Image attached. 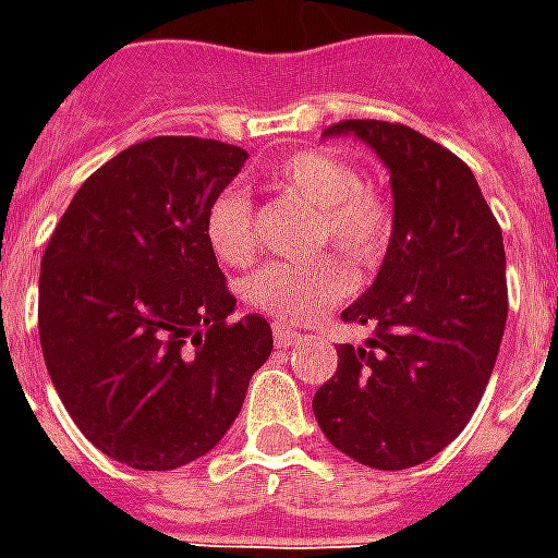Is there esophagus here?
Segmentation results:
<instances>
[{
    "label": "esophagus",
    "instance_id": "34e87169",
    "mask_svg": "<svg viewBox=\"0 0 558 558\" xmlns=\"http://www.w3.org/2000/svg\"><path fill=\"white\" fill-rule=\"evenodd\" d=\"M271 331H275V343H278V347H290V343H295V340H299V331L290 326H283V323H275V326H271Z\"/></svg>",
    "mask_w": 558,
    "mask_h": 558
}]
</instances>
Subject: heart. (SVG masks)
Segmentation results:
<instances>
[{
	"instance_id": "heart-1",
	"label": "heart",
	"mask_w": 558,
	"mask_h": 558,
	"mask_svg": "<svg viewBox=\"0 0 558 558\" xmlns=\"http://www.w3.org/2000/svg\"><path fill=\"white\" fill-rule=\"evenodd\" d=\"M271 187L316 208L314 244L331 242L352 263H376L391 239V211L362 187L359 170L331 151L307 148L280 160L268 172ZM211 254L227 266H244L259 247L251 199L242 191H223L206 215ZM352 271L335 254H319L302 263H266L247 278V299L266 314L304 323L347 299Z\"/></svg>"
}]
</instances>
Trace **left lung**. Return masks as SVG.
<instances>
[{"mask_svg":"<svg viewBox=\"0 0 558 558\" xmlns=\"http://www.w3.org/2000/svg\"><path fill=\"white\" fill-rule=\"evenodd\" d=\"M343 134L386 163L395 220L376 280L340 314L374 335L340 343L314 415L352 460L410 469L454 442L487 388L508 319L502 230L472 170L439 143L376 119L326 128Z\"/></svg>","mask_w":558,"mask_h":558,"instance_id":"8db88e82","label":"left lung"}]
</instances>
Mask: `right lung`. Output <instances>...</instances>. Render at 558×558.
Instances as JSON below:
<instances>
[{
    "mask_svg": "<svg viewBox=\"0 0 558 558\" xmlns=\"http://www.w3.org/2000/svg\"><path fill=\"white\" fill-rule=\"evenodd\" d=\"M247 151L155 137L80 184L38 280V335L68 415L104 454L167 472L211 451L271 355V326L235 299L206 215Z\"/></svg>",
    "mask_w": 558,
    "mask_h": 558,
    "instance_id": "add662e5",
    "label": "right lung"
}]
</instances>
